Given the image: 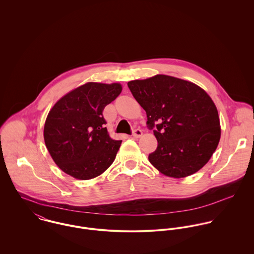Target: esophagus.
Masks as SVG:
<instances>
[{
	"label": "esophagus",
	"instance_id": "34e87169",
	"mask_svg": "<svg viewBox=\"0 0 254 254\" xmlns=\"http://www.w3.org/2000/svg\"><path fill=\"white\" fill-rule=\"evenodd\" d=\"M142 135H143V132H142V130H140V129H136V130L134 131V133H133V137H134V138H140Z\"/></svg>",
	"mask_w": 254,
	"mask_h": 254
}]
</instances>
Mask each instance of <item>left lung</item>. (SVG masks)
Masks as SVG:
<instances>
[{
  "label": "left lung",
  "instance_id": "left-lung-1",
  "mask_svg": "<svg viewBox=\"0 0 254 254\" xmlns=\"http://www.w3.org/2000/svg\"><path fill=\"white\" fill-rule=\"evenodd\" d=\"M146 112V124L155 125V151L149 162L163 175L185 178L201 169L217 148L221 127L209 95L192 82L157 74L128 82Z\"/></svg>",
  "mask_w": 254,
  "mask_h": 254
}]
</instances>
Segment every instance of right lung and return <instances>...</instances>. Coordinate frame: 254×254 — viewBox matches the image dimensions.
<instances>
[{
	"label": "right lung",
	"mask_w": 254,
	"mask_h": 254,
	"mask_svg": "<svg viewBox=\"0 0 254 254\" xmlns=\"http://www.w3.org/2000/svg\"><path fill=\"white\" fill-rule=\"evenodd\" d=\"M121 91L119 83L88 82L64 95L49 111L45 144L64 173L90 180L112 164L122 141L110 138L103 111Z\"/></svg>",
	"instance_id": "right-lung-1"
}]
</instances>
